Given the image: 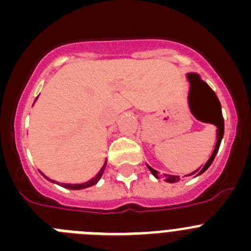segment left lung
Here are the masks:
<instances>
[{"label":"left lung","mask_w":251,"mask_h":251,"mask_svg":"<svg viewBox=\"0 0 251 251\" xmlns=\"http://www.w3.org/2000/svg\"><path fill=\"white\" fill-rule=\"evenodd\" d=\"M188 80H190V84H191V88H190V95H188V100L191 99V94H192V92H194L195 86H200V88H202V89L205 90V92L207 93L210 97H211L212 101H214V106L216 108V112H215L214 114H211L210 117H207L206 119H201L200 118V121L207 122V123H212V124H215V126H216V127H217V137H216L217 141H216V145H215L214 152H212L211 157L208 158V161L205 163V166H203L202 168L200 167L199 170H196L195 172H192V174L187 175V176H195V175H197V176H199V175L203 174V172H205V171L207 170L208 167H210V165H211L212 161H214L215 156H216L217 151H219V147H220V143H221V139H223V136H224V118H223V113H221V104H220V101H219V99H217L216 94L214 93V90H212L211 88H210V86H208L207 84L205 83V81L201 80L200 77L197 76L196 74L188 75ZM205 105H206V104H205ZM148 168H150V171L152 172V175L156 177V178H162V176L159 175V172H157L156 170H153V168L150 167V166H148ZM187 176H185V177H187ZM165 179L167 181V182L174 183V182H176V181H179V177L178 176H166Z\"/></svg>","instance_id":"1"}]
</instances>
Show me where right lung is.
<instances>
[{"instance_id":"add662e5","label":"right lung","mask_w":251,"mask_h":251,"mask_svg":"<svg viewBox=\"0 0 251 251\" xmlns=\"http://www.w3.org/2000/svg\"><path fill=\"white\" fill-rule=\"evenodd\" d=\"M105 165H106V162H105ZM105 165H104L103 167H101V170L99 171V174L97 175V176H95L94 178H92V179H90V181H88V182H85V183H79V185H70V183H61V185H60V186H63V187H65V188H69V190H81V188L90 187V186L95 185V183L98 182L99 179H100L101 175H103V172H104V168H105ZM43 176L45 177V178H48V177H46L45 175H43ZM48 179H49V181H51V182H55V181H52V179H50V178H48Z\"/></svg>"}]
</instances>
